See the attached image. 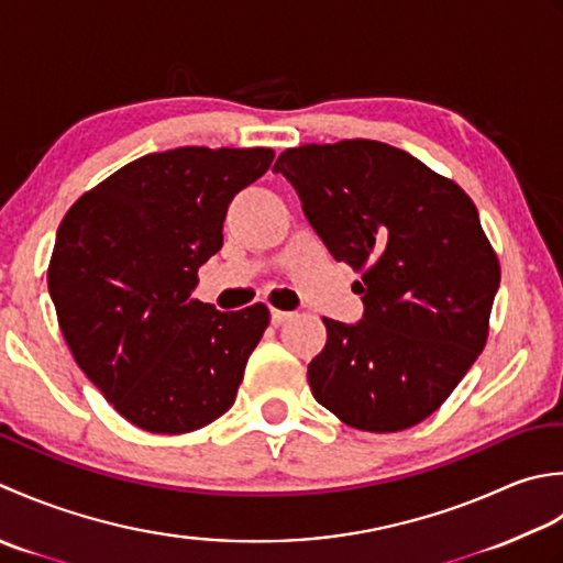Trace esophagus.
<instances>
[{
	"label": "esophagus",
	"mask_w": 563,
	"mask_h": 563,
	"mask_svg": "<svg viewBox=\"0 0 563 563\" xmlns=\"http://www.w3.org/2000/svg\"><path fill=\"white\" fill-rule=\"evenodd\" d=\"M294 313H289V311H279V308H272V323H277V325H282V323H286V320H289Z\"/></svg>",
	"instance_id": "1"
}]
</instances>
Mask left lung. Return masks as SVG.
Instances as JSON below:
<instances>
[{"label":"left lung","mask_w":563,"mask_h":563,"mask_svg":"<svg viewBox=\"0 0 563 563\" xmlns=\"http://www.w3.org/2000/svg\"><path fill=\"white\" fill-rule=\"evenodd\" d=\"M274 172L330 255L362 272L360 323L323 318L328 342L308 364L316 400L366 432L418 426L488 338L500 267L474 201L412 155L362 137L291 147Z\"/></svg>","instance_id":"8db88e82"}]
</instances>
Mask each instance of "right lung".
Segmentation results:
<instances>
[{
  "label": "right lung",
  "mask_w": 563,
  "mask_h": 563,
  "mask_svg": "<svg viewBox=\"0 0 563 563\" xmlns=\"http://www.w3.org/2000/svg\"><path fill=\"white\" fill-rule=\"evenodd\" d=\"M272 159L269 147L151 153L79 197L57 228V323L79 369L135 428L191 432L233 406L269 311L221 313L194 289L223 247L228 206Z\"/></svg>",
  "instance_id": "obj_1"
}]
</instances>
